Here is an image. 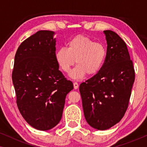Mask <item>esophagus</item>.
Returning <instances> with one entry per match:
<instances>
[{
	"mask_svg": "<svg viewBox=\"0 0 147 147\" xmlns=\"http://www.w3.org/2000/svg\"><path fill=\"white\" fill-rule=\"evenodd\" d=\"M74 87L75 89H78V87H79V84L77 82H74Z\"/></svg>",
	"mask_w": 147,
	"mask_h": 147,
	"instance_id": "esophagus-1",
	"label": "esophagus"
}]
</instances>
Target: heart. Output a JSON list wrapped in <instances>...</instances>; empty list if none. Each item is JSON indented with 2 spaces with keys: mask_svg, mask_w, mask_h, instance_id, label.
I'll use <instances>...</instances> for the list:
<instances>
[{
  "mask_svg": "<svg viewBox=\"0 0 147 147\" xmlns=\"http://www.w3.org/2000/svg\"><path fill=\"white\" fill-rule=\"evenodd\" d=\"M106 48L88 36L78 35L68 42L67 47H62L55 52V57L58 65L65 73L78 64L71 71L72 79L81 80L86 74L95 75L99 72L106 57Z\"/></svg>",
  "mask_w": 147,
  "mask_h": 147,
  "instance_id": "1",
  "label": "heart"
}]
</instances>
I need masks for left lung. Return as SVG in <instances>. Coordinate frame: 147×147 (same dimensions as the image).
I'll list each match as a JSON object with an SVG mask.
<instances>
[{"label": "left lung", "mask_w": 147, "mask_h": 147, "mask_svg": "<svg viewBox=\"0 0 147 147\" xmlns=\"http://www.w3.org/2000/svg\"><path fill=\"white\" fill-rule=\"evenodd\" d=\"M106 59L99 72L80 86L84 116L92 127L109 129L127 110L135 74L127 47L115 32L104 31Z\"/></svg>", "instance_id": "left-lung-1"}]
</instances>
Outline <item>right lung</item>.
<instances>
[{
  "label": "right lung",
  "instance_id": "obj_1",
  "mask_svg": "<svg viewBox=\"0 0 147 147\" xmlns=\"http://www.w3.org/2000/svg\"><path fill=\"white\" fill-rule=\"evenodd\" d=\"M54 34L39 31L22 42L12 74L18 108L27 123L39 130L59 123L66 96L74 89L59 70Z\"/></svg>",
  "mask_w": 147,
  "mask_h": 147
}]
</instances>
